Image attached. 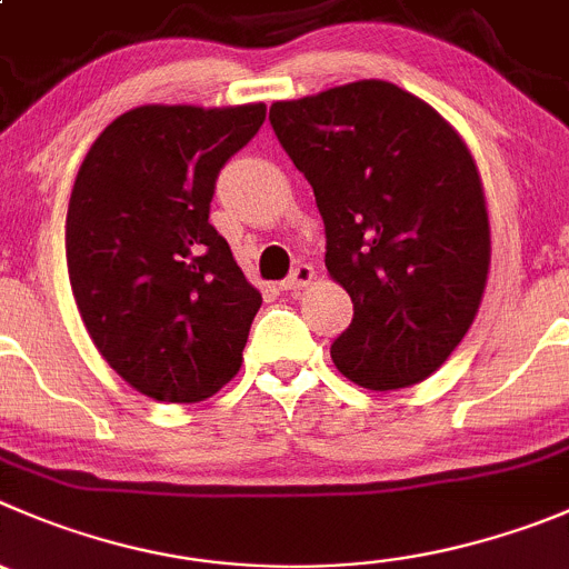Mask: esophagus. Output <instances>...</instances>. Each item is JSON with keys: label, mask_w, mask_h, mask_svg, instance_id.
<instances>
[{"label": "esophagus", "mask_w": 569, "mask_h": 569, "mask_svg": "<svg viewBox=\"0 0 569 569\" xmlns=\"http://www.w3.org/2000/svg\"><path fill=\"white\" fill-rule=\"evenodd\" d=\"M312 279H316V268H312V264H296L293 273L281 281L279 288L284 290V293H296V290H305Z\"/></svg>", "instance_id": "1"}]
</instances>
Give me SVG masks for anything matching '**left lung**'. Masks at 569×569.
Returning <instances> with one entry per match:
<instances>
[{"label":"left lung","instance_id":"1","mask_svg":"<svg viewBox=\"0 0 569 569\" xmlns=\"http://www.w3.org/2000/svg\"><path fill=\"white\" fill-rule=\"evenodd\" d=\"M327 226V270L355 305L332 343L346 380H427L472 327L491 262L483 181L461 133L388 80L270 106Z\"/></svg>","mask_w":569,"mask_h":569}]
</instances>
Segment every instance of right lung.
Returning <instances> with one entry per match:
<instances>
[{"instance_id": "1", "label": "right lung", "mask_w": 569, "mask_h": 569, "mask_svg": "<svg viewBox=\"0 0 569 569\" xmlns=\"http://www.w3.org/2000/svg\"><path fill=\"white\" fill-rule=\"evenodd\" d=\"M264 102L139 106L86 153L67 212L80 318L122 380L200 402L242 366L262 296L209 223L218 172L251 142Z\"/></svg>"}]
</instances>
